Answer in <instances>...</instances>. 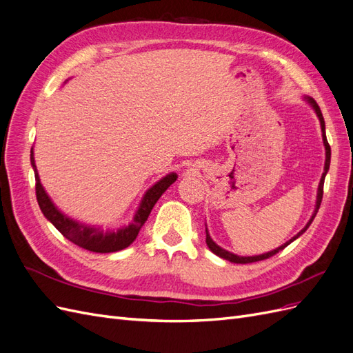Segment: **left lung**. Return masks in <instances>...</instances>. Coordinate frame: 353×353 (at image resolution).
Returning a JSON list of instances; mask_svg holds the SVG:
<instances>
[{
    "instance_id": "1",
    "label": "left lung",
    "mask_w": 353,
    "mask_h": 353,
    "mask_svg": "<svg viewBox=\"0 0 353 353\" xmlns=\"http://www.w3.org/2000/svg\"><path fill=\"white\" fill-rule=\"evenodd\" d=\"M307 101L311 103V105L312 108L315 109V112H316V114H318V117H319V122H321V131H323V140H324V145H325V168H324V174H323V176H321V181H319V187H318V196H316V208H315V212H314V215H312V218H311V221H309L307 223H306V227L297 234V236H294L292 240H288L287 243H284L283 245H280L279 249H275V250H272V252H268V253H263V254H259V256H250V258H243V256H237V254H232V253H230V252H227V250H223V249H221L218 244H215L213 243V240L210 239V236H209V232H208V230H206V244H208V248L215 253V254H218L219 258H222V259H227V261H230V262H234V263H252V262H258V261H263V259H268V258H271V256H274V254H276L279 253L280 250H283V249H285L288 244H290L292 241H294L299 236H302V234L307 230V227L311 225L312 223V221H314V218H315V215H316V212H318V209H319V206H321V201H323V194H324V179H325V175H327V172H328V168H330V157H331V148H330V144H328V141H327V137H325V123H324V117H323V113H321V109H319V105L316 104V101L314 100V99H309L307 97Z\"/></svg>"
}]
</instances>
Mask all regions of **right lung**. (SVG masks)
<instances>
[{"instance_id":"obj_1","label":"right lung","mask_w":353,"mask_h":353,"mask_svg":"<svg viewBox=\"0 0 353 353\" xmlns=\"http://www.w3.org/2000/svg\"><path fill=\"white\" fill-rule=\"evenodd\" d=\"M30 163L35 172L37 200L42 213H44V216L63 234V237H66L69 241L79 245L82 249H87L95 253H112V252H117L128 248V245L137 239L138 232H140L148 215H150L156 201L165 193L168 187L176 181L175 174H169L163 179H160L156 185H153L150 190H148L130 227H125L116 232H101L95 228L85 227L82 223H78L77 221H72L70 218L63 215L61 212H59L57 208L52 205V201L50 200V197L47 196L44 188H42L39 183L34 153L30 154Z\"/></svg>"}]
</instances>
